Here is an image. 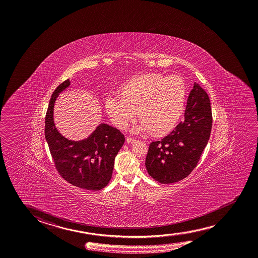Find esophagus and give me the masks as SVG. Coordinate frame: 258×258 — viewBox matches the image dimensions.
Returning a JSON list of instances; mask_svg holds the SVG:
<instances>
[{"mask_svg": "<svg viewBox=\"0 0 258 258\" xmlns=\"http://www.w3.org/2000/svg\"><path fill=\"white\" fill-rule=\"evenodd\" d=\"M126 140H127V143L128 144H133L136 141L135 139H133V138H131V137H127V139H126Z\"/></svg>", "mask_w": 258, "mask_h": 258, "instance_id": "esophagus-1", "label": "esophagus"}]
</instances>
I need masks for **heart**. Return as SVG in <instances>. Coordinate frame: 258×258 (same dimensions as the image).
I'll return each instance as SVG.
<instances>
[{"label":"heart","mask_w":258,"mask_h":258,"mask_svg":"<svg viewBox=\"0 0 258 258\" xmlns=\"http://www.w3.org/2000/svg\"><path fill=\"white\" fill-rule=\"evenodd\" d=\"M118 93L120 98L110 95L105 101L106 111L116 127L125 130L138 111L142 122L136 131L164 136L173 131L182 117L187 86L180 76L152 73L127 81Z\"/></svg>","instance_id":"1"}]
</instances>
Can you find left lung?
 <instances>
[{
	"instance_id": "1",
	"label": "left lung",
	"mask_w": 258,
	"mask_h": 258,
	"mask_svg": "<svg viewBox=\"0 0 258 258\" xmlns=\"http://www.w3.org/2000/svg\"><path fill=\"white\" fill-rule=\"evenodd\" d=\"M211 127L210 98L198 84H195L187 100L183 121L160 141L149 145L146 157L148 174L164 184L187 177L207 146Z\"/></svg>"
}]
</instances>
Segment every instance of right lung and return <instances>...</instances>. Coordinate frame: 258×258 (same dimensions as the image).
<instances>
[{
	"instance_id": "obj_1",
	"label": "right lung",
	"mask_w": 258,
	"mask_h": 258,
	"mask_svg": "<svg viewBox=\"0 0 258 258\" xmlns=\"http://www.w3.org/2000/svg\"><path fill=\"white\" fill-rule=\"evenodd\" d=\"M69 85V79L63 81L51 96L45 118V138L55 169L67 182L85 190H101L111 179L115 157L125 137L117 128L103 123L82 141H72L61 135L53 120L54 103L58 93Z\"/></svg>"
}]
</instances>
